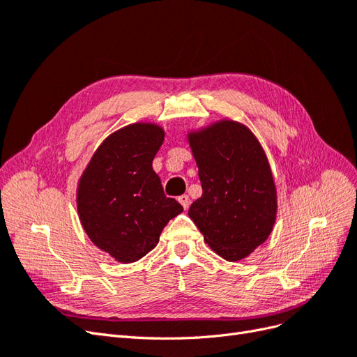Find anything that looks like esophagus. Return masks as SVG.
<instances>
[{
	"label": "esophagus",
	"mask_w": 357,
	"mask_h": 357,
	"mask_svg": "<svg viewBox=\"0 0 357 357\" xmlns=\"http://www.w3.org/2000/svg\"><path fill=\"white\" fill-rule=\"evenodd\" d=\"M178 202L183 205V208H185V210H188L189 204H190V201H189V197H188V195H181V197H178Z\"/></svg>",
	"instance_id": "1"
}]
</instances>
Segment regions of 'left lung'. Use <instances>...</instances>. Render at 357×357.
Segmentation results:
<instances>
[{
	"mask_svg": "<svg viewBox=\"0 0 357 357\" xmlns=\"http://www.w3.org/2000/svg\"><path fill=\"white\" fill-rule=\"evenodd\" d=\"M202 197L189 218L214 253L238 262L271 235L277 186L265 150L250 128L220 119L188 132Z\"/></svg>",
	"mask_w": 357,
	"mask_h": 357,
	"instance_id": "obj_1",
	"label": "left lung"
}]
</instances>
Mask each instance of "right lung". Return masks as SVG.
I'll return each instance as SVG.
<instances>
[{
    "label": "right lung",
    "mask_w": 357,
    "mask_h": 357,
    "mask_svg": "<svg viewBox=\"0 0 357 357\" xmlns=\"http://www.w3.org/2000/svg\"><path fill=\"white\" fill-rule=\"evenodd\" d=\"M164 128L137 122L117 129L95 150L77 183V213L89 240L121 264L153 250L167 223L183 211L167 198L152 162Z\"/></svg>",
    "instance_id": "obj_1"
}]
</instances>
